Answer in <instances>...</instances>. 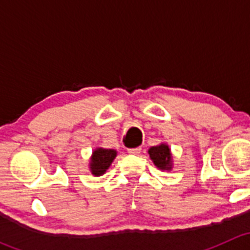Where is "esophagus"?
Instances as JSON below:
<instances>
[{
    "label": "esophagus",
    "instance_id": "obj_1",
    "mask_svg": "<svg viewBox=\"0 0 250 250\" xmlns=\"http://www.w3.org/2000/svg\"><path fill=\"white\" fill-rule=\"evenodd\" d=\"M140 152H141V147H140V146H137V147L128 148V153H130V155H139Z\"/></svg>",
    "mask_w": 250,
    "mask_h": 250
}]
</instances>
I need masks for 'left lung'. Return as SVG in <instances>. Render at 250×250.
<instances>
[{"label": "left lung", "mask_w": 250, "mask_h": 250, "mask_svg": "<svg viewBox=\"0 0 250 250\" xmlns=\"http://www.w3.org/2000/svg\"><path fill=\"white\" fill-rule=\"evenodd\" d=\"M150 158L153 161L155 166L160 169L169 170L172 168V155L170 150L166 144H161L158 146H152L148 150Z\"/></svg>", "instance_id": "1"}]
</instances>
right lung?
I'll use <instances>...</instances> for the list:
<instances>
[{
  "instance_id": "1",
  "label": "right lung",
  "mask_w": 250,
  "mask_h": 250,
  "mask_svg": "<svg viewBox=\"0 0 250 250\" xmlns=\"http://www.w3.org/2000/svg\"><path fill=\"white\" fill-rule=\"evenodd\" d=\"M116 155H117L116 151L111 148H97L93 152L92 160H90V170L93 175L99 176L106 172Z\"/></svg>"
}]
</instances>
